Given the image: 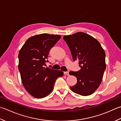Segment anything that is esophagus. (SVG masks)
Masks as SVG:
<instances>
[{
	"label": "esophagus",
	"mask_w": 121,
	"mask_h": 121,
	"mask_svg": "<svg viewBox=\"0 0 121 121\" xmlns=\"http://www.w3.org/2000/svg\"><path fill=\"white\" fill-rule=\"evenodd\" d=\"M64 74H65V75H67V76L69 75V72H68V71H64Z\"/></svg>",
	"instance_id": "1"
}]
</instances>
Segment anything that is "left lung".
Segmentation results:
<instances>
[{
    "label": "left lung",
    "mask_w": 121,
    "mask_h": 121,
    "mask_svg": "<svg viewBox=\"0 0 121 121\" xmlns=\"http://www.w3.org/2000/svg\"><path fill=\"white\" fill-rule=\"evenodd\" d=\"M63 39L70 49L73 60H78L81 68L69 73L77 79L70 89L83 96L92 94L99 87L105 69L104 50L96 39L81 32L64 36Z\"/></svg>",
    "instance_id": "left-lung-1"
}]
</instances>
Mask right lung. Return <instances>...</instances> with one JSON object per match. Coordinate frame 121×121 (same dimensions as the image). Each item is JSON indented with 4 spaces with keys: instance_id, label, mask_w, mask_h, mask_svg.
Masks as SVG:
<instances>
[{
    "instance_id": "right-lung-1",
    "label": "right lung",
    "mask_w": 121,
    "mask_h": 121,
    "mask_svg": "<svg viewBox=\"0 0 121 121\" xmlns=\"http://www.w3.org/2000/svg\"><path fill=\"white\" fill-rule=\"evenodd\" d=\"M61 36L42 34L29 38L18 55V68L26 90L35 98L45 97L53 91L56 80L64 73L46 67L51 49Z\"/></svg>"
}]
</instances>
